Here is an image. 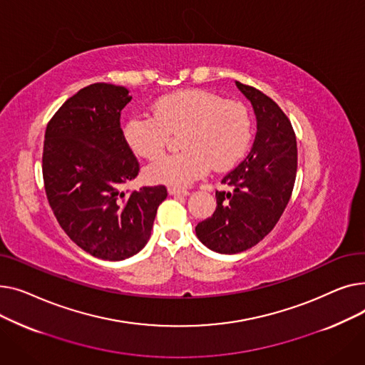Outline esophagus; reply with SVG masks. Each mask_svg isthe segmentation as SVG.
Segmentation results:
<instances>
[{
	"label": "esophagus",
	"instance_id": "1",
	"mask_svg": "<svg viewBox=\"0 0 365 365\" xmlns=\"http://www.w3.org/2000/svg\"><path fill=\"white\" fill-rule=\"evenodd\" d=\"M168 194L170 195H183V197H186V195H189V190L187 189H182V187H175V186H171V187H168Z\"/></svg>",
	"mask_w": 365,
	"mask_h": 365
}]
</instances>
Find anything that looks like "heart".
Listing matches in <instances>:
<instances>
[{"mask_svg": "<svg viewBox=\"0 0 365 365\" xmlns=\"http://www.w3.org/2000/svg\"><path fill=\"white\" fill-rule=\"evenodd\" d=\"M178 133L185 149L149 167L153 182L187 186L212 165L232 167L250 143L252 120L240 102L207 90H183L163 96L153 105V117H133L124 130L133 152L149 161L160 160L170 134Z\"/></svg>", "mask_w": 365, "mask_h": 365, "instance_id": "1", "label": "heart"}]
</instances>
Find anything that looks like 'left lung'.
Returning <instances> with one entry per match:
<instances>
[{"mask_svg":"<svg viewBox=\"0 0 365 365\" xmlns=\"http://www.w3.org/2000/svg\"><path fill=\"white\" fill-rule=\"evenodd\" d=\"M235 84L253 105L256 139L247 158L222 179L231 190H216L215 213L195 227L200 241L222 255L245 252L272 231L290 201L297 171L289 117L260 90Z\"/></svg>","mask_w":365,"mask_h":365,"instance_id":"1","label":"left lung"}]
</instances>
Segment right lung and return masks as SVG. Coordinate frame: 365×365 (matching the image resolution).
I'll list each match as a JSON object with an SVG mask.
<instances>
[{"label":"right lung","mask_w":365,"mask_h":365,"mask_svg":"<svg viewBox=\"0 0 365 365\" xmlns=\"http://www.w3.org/2000/svg\"><path fill=\"white\" fill-rule=\"evenodd\" d=\"M130 101L121 86L81 88L48 121L43 149L46 195L61 227L86 253L113 262L146 245L167 198L164 185L121 190L140 171L120 123Z\"/></svg>","instance_id":"obj_1"}]
</instances>
